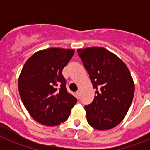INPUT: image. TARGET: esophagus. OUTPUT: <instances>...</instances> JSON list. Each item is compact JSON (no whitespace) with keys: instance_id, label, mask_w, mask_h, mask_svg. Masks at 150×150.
Instances as JSON below:
<instances>
[{"instance_id":"34e87169","label":"esophagus","mask_w":150,"mask_h":150,"mask_svg":"<svg viewBox=\"0 0 150 150\" xmlns=\"http://www.w3.org/2000/svg\"><path fill=\"white\" fill-rule=\"evenodd\" d=\"M76 98H77L78 99L80 98V91H76Z\"/></svg>"}]
</instances>
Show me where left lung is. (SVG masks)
I'll return each instance as SVG.
<instances>
[{"label":"left lung","instance_id":"8db88e82","mask_svg":"<svg viewBox=\"0 0 150 150\" xmlns=\"http://www.w3.org/2000/svg\"><path fill=\"white\" fill-rule=\"evenodd\" d=\"M77 53L96 89L93 101L85 106L87 122L97 130L120 124L132 104L134 85L124 62L102 47L79 49Z\"/></svg>","mask_w":150,"mask_h":150}]
</instances>
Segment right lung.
<instances>
[{
  "mask_svg": "<svg viewBox=\"0 0 150 150\" xmlns=\"http://www.w3.org/2000/svg\"><path fill=\"white\" fill-rule=\"evenodd\" d=\"M74 54V50L50 48L30 57L18 79L23 104L34 120L55 126L64 122L77 100L66 88L63 68Z\"/></svg>",
  "mask_w": 150,
  "mask_h": 150,
  "instance_id": "1",
  "label": "right lung"
}]
</instances>
